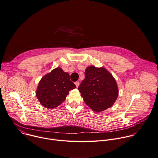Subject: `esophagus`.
<instances>
[{"mask_svg": "<svg viewBox=\"0 0 158 158\" xmlns=\"http://www.w3.org/2000/svg\"><path fill=\"white\" fill-rule=\"evenodd\" d=\"M75 84H76V87H79V82H78V81L76 82H75Z\"/></svg>", "mask_w": 158, "mask_h": 158, "instance_id": "esophagus-1", "label": "esophagus"}]
</instances>
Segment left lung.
I'll use <instances>...</instances> for the list:
<instances>
[{"instance_id": "1", "label": "left lung", "mask_w": 158, "mask_h": 158, "mask_svg": "<svg viewBox=\"0 0 158 158\" xmlns=\"http://www.w3.org/2000/svg\"><path fill=\"white\" fill-rule=\"evenodd\" d=\"M85 103L100 112L111 107L118 97V89L113 76L103 68L87 67L85 79L78 87Z\"/></svg>"}]
</instances>
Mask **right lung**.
<instances>
[{
  "mask_svg": "<svg viewBox=\"0 0 158 158\" xmlns=\"http://www.w3.org/2000/svg\"><path fill=\"white\" fill-rule=\"evenodd\" d=\"M76 87V85L70 81L69 74L57 68L41 79L36 96L42 106L47 108H55L65 100L69 91Z\"/></svg>",
  "mask_w": 158,
  "mask_h": 158,
  "instance_id": "right-lung-1",
  "label": "right lung"
}]
</instances>
